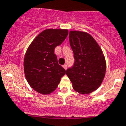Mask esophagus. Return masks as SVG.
I'll use <instances>...</instances> for the list:
<instances>
[{
    "label": "esophagus",
    "instance_id": "obj_1",
    "mask_svg": "<svg viewBox=\"0 0 126 126\" xmlns=\"http://www.w3.org/2000/svg\"><path fill=\"white\" fill-rule=\"evenodd\" d=\"M63 68H64L65 70H66L67 68H68V66H67V64H64V65H63Z\"/></svg>",
    "mask_w": 126,
    "mask_h": 126
}]
</instances>
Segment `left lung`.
Returning a JSON list of instances; mask_svg holds the SVG:
<instances>
[{
	"label": "left lung",
	"instance_id": "obj_1",
	"mask_svg": "<svg viewBox=\"0 0 126 126\" xmlns=\"http://www.w3.org/2000/svg\"><path fill=\"white\" fill-rule=\"evenodd\" d=\"M69 39L75 61L73 66L67 69L66 75L76 92L91 93L104 78L106 64L102 50L91 35L85 32L70 31Z\"/></svg>",
	"mask_w": 126,
	"mask_h": 126
}]
</instances>
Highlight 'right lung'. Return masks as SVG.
Here are the masks:
<instances>
[{
	"instance_id": "1",
	"label": "right lung",
	"mask_w": 126,
	"mask_h": 126,
	"mask_svg": "<svg viewBox=\"0 0 126 126\" xmlns=\"http://www.w3.org/2000/svg\"><path fill=\"white\" fill-rule=\"evenodd\" d=\"M66 29H46L28 46L24 59L27 82L35 91L49 94L55 90L66 70L58 63L54 48L66 39Z\"/></svg>"
}]
</instances>
